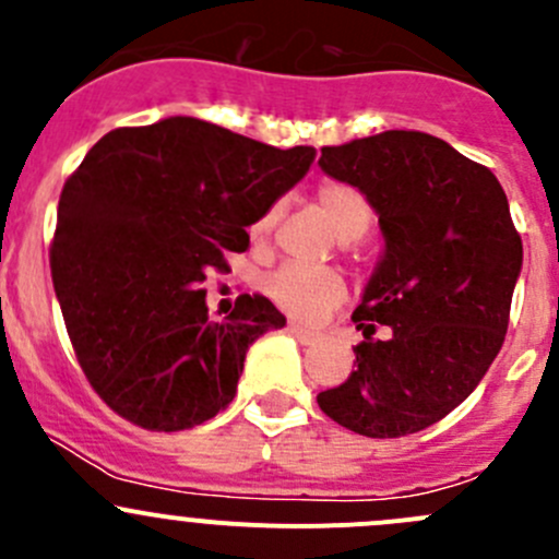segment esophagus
<instances>
[{
  "mask_svg": "<svg viewBox=\"0 0 559 559\" xmlns=\"http://www.w3.org/2000/svg\"><path fill=\"white\" fill-rule=\"evenodd\" d=\"M286 330L292 332V335L297 337V341L302 343V346H313V343H319V332H313V330H308V326H302V324H297V321H289V326H286Z\"/></svg>",
  "mask_w": 559,
  "mask_h": 559,
  "instance_id": "obj_1",
  "label": "esophagus"
}]
</instances>
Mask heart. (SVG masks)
<instances>
[{
	"mask_svg": "<svg viewBox=\"0 0 559 559\" xmlns=\"http://www.w3.org/2000/svg\"><path fill=\"white\" fill-rule=\"evenodd\" d=\"M316 207L332 233L341 240H359L373 224V205L368 197L352 183L341 180H326L316 189ZM281 216V202L264 207L251 224H248V238L257 246H264L273 235ZM264 295L275 302L284 313L302 321H316L326 316L332 308L346 300V284L335 270L300 267V264H281L273 273L264 275Z\"/></svg>",
	"mask_w": 559,
	"mask_h": 559,
	"instance_id": "heart-1",
	"label": "heart"
}]
</instances>
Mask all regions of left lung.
Instances as JSON below:
<instances>
[{
    "mask_svg": "<svg viewBox=\"0 0 559 559\" xmlns=\"http://www.w3.org/2000/svg\"><path fill=\"white\" fill-rule=\"evenodd\" d=\"M319 165L368 197L386 246L352 316L365 335L357 370L316 403L359 436H411L454 411L498 357L522 238L492 170L427 132L326 145ZM379 323L386 342L372 337Z\"/></svg>",
    "mask_w": 559,
    "mask_h": 559,
    "instance_id": "1",
    "label": "left lung"
}]
</instances>
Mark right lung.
Returning <instances> with one entry per match:
<instances>
[{
    "label": "right lung",
    "mask_w": 559,
    "mask_h": 559,
    "mask_svg": "<svg viewBox=\"0 0 559 559\" xmlns=\"http://www.w3.org/2000/svg\"><path fill=\"white\" fill-rule=\"evenodd\" d=\"M313 156L173 116L112 129L67 178L50 275L78 362L118 416L178 432L233 403L248 346L286 319L240 295L213 321L202 284Z\"/></svg>",
    "instance_id": "right-lung-1"
}]
</instances>
